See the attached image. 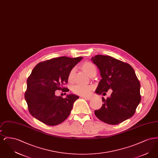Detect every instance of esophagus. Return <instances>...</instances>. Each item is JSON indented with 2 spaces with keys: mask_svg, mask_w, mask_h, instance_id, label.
Segmentation results:
<instances>
[{
  "mask_svg": "<svg viewBox=\"0 0 158 158\" xmlns=\"http://www.w3.org/2000/svg\"><path fill=\"white\" fill-rule=\"evenodd\" d=\"M82 98L86 99V100H90L92 99V98L90 97H83Z\"/></svg>",
  "mask_w": 158,
  "mask_h": 158,
  "instance_id": "34e87169",
  "label": "esophagus"
}]
</instances>
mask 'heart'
Listing matches in <instances>:
<instances>
[{"instance_id": "obj_1", "label": "heart", "mask_w": 158, "mask_h": 158, "mask_svg": "<svg viewBox=\"0 0 158 158\" xmlns=\"http://www.w3.org/2000/svg\"><path fill=\"white\" fill-rule=\"evenodd\" d=\"M82 69L89 76L91 77L94 75L97 74V69L95 66L90 61H85L82 64ZM75 74V69H71L69 75H68V81L70 83H72L74 81V77ZM94 86L91 85L83 86L80 85H76L72 88L73 92L77 95L86 97L88 96L90 94L91 90H93Z\"/></svg>"}]
</instances>
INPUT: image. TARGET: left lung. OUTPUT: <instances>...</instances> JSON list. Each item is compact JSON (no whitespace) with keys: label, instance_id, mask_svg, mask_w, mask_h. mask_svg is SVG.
<instances>
[{"label":"left lung","instance_id":"1","mask_svg":"<svg viewBox=\"0 0 158 158\" xmlns=\"http://www.w3.org/2000/svg\"><path fill=\"white\" fill-rule=\"evenodd\" d=\"M91 60L102 77L95 92L105 95L108 90H113L109 98H102L103 105L94 112L97 117L112 125L131 117L141 101L140 83L134 69L127 63L109 56L97 55Z\"/></svg>","mask_w":158,"mask_h":158}]
</instances>
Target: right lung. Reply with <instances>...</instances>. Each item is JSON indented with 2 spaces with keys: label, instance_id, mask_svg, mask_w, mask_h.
Masks as SVG:
<instances>
[{
  "label": "right lung",
  "instance_id": "right-lung-1",
  "mask_svg": "<svg viewBox=\"0 0 158 158\" xmlns=\"http://www.w3.org/2000/svg\"><path fill=\"white\" fill-rule=\"evenodd\" d=\"M82 58L59 57L40 62L33 69L27 81L25 99L29 112L38 120L56 126L68 118L79 97L70 94L63 98L57 97L55 91L69 90L63 85L71 69Z\"/></svg>",
  "mask_w": 158,
  "mask_h": 158
}]
</instances>
